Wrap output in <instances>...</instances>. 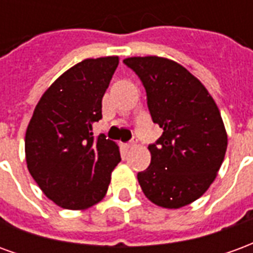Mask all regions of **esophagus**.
Masks as SVG:
<instances>
[{
  "label": "esophagus",
  "instance_id": "esophagus-1",
  "mask_svg": "<svg viewBox=\"0 0 253 253\" xmlns=\"http://www.w3.org/2000/svg\"><path fill=\"white\" fill-rule=\"evenodd\" d=\"M126 146H127V149H132V148H135V146H137V141H130V142L127 143Z\"/></svg>",
  "mask_w": 253,
  "mask_h": 253
}]
</instances>
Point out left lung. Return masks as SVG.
I'll list each match as a JSON object with an SVG mask.
<instances>
[{
    "label": "left lung",
    "mask_w": 253,
    "mask_h": 253,
    "mask_svg": "<svg viewBox=\"0 0 253 253\" xmlns=\"http://www.w3.org/2000/svg\"><path fill=\"white\" fill-rule=\"evenodd\" d=\"M142 81L154 123L164 131L138 181L149 201L180 209L201 198L222 165L228 135L215 101L186 67L161 57L126 58Z\"/></svg>",
    "instance_id": "8db88e82"
}]
</instances>
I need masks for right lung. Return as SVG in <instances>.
Masks as SVG:
<instances>
[{"instance_id": "right-lung-1", "label": "right lung", "mask_w": 253, "mask_h": 253, "mask_svg": "<svg viewBox=\"0 0 253 253\" xmlns=\"http://www.w3.org/2000/svg\"><path fill=\"white\" fill-rule=\"evenodd\" d=\"M118 65V57H103L70 67L43 93L27 127L28 170L63 209L84 210L101 201L121 161L119 146L92 131Z\"/></svg>"}]
</instances>
